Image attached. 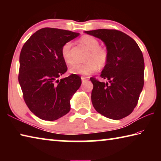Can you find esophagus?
<instances>
[{"mask_svg": "<svg viewBox=\"0 0 161 161\" xmlns=\"http://www.w3.org/2000/svg\"><path fill=\"white\" fill-rule=\"evenodd\" d=\"M81 81H82V82L84 83V82H85V81H87L89 80V79H88V77H81Z\"/></svg>", "mask_w": 161, "mask_h": 161, "instance_id": "34e87169", "label": "esophagus"}]
</instances>
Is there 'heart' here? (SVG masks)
<instances>
[{
  "label": "heart",
  "instance_id": "1",
  "mask_svg": "<svg viewBox=\"0 0 161 161\" xmlns=\"http://www.w3.org/2000/svg\"><path fill=\"white\" fill-rule=\"evenodd\" d=\"M80 42L89 49L90 52L86 58V63L76 64L70 68L69 72L75 75H89L96 72L99 68H103L108 61V51L107 48L99 46V41L92 35H84L80 38ZM72 42H67L61 49L62 59L66 64L72 65L75 63L72 54Z\"/></svg>",
  "mask_w": 161,
  "mask_h": 161
}]
</instances>
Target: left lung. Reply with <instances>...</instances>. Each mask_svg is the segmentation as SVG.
<instances>
[{"mask_svg": "<svg viewBox=\"0 0 161 161\" xmlns=\"http://www.w3.org/2000/svg\"><path fill=\"white\" fill-rule=\"evenodd\" d=\"M104 42L108 61L100 77H94L92 102L98 113L114 120L129 116L137 105L144 84V59L142 52L133 38L116 30L98 29L85 31Z\"/></svg>", "mask_w": 161, "mask_h": 161, "instance_id": "left-lung-1", "label": "left lung"}]
</instances>
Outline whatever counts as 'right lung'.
<instances>
[{
  "label": "right lung",
  "mask_w": 161,
  "mask_h": 161,
  "mask_svg": "<svg viewBox=\"0 0 161 161\" xmlns=\"http://www.w3.org/2000/svg\"><path fill=\"white\" fill-rule=\"evenodd\" d=\"M80 33L45 28L27 40L20 54L18 81L25 102L32 113L45 121H54L70 111V99L80 88L81 77L67 72L61 49Z\"/></svg>",
  "instance_id": "right-lung-1"
}]
</instances>
